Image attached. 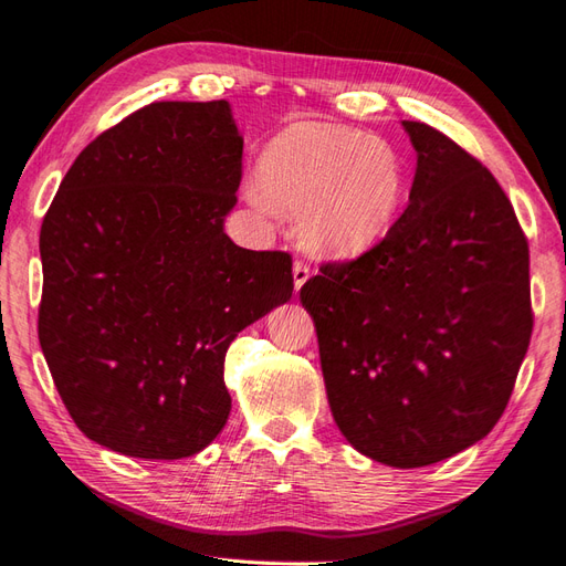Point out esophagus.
Instances as JSON below:
<instances>
[{
    "mask_svg": "<svg viewBox=\"0 0 566 566\" xmlns=\"http://www.w3.org/2000/svg\"><path fill=\"white\" fill-rule=\"evenodd\" d=\"M308 277H311V265L305 263V261H296L294 263V286H296V292L305 282H308Z\"/></svg>",
    "mask_w": 566,
    "mask_h": 566,
    "instance_id": "1",
    "label": "esophagus"
}]
</instances>
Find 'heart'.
Instances as JSON below:
<instances>
[{
	"label": "heart",
	"instance_id": "1",
	"mask_svg": "<svg viewBox=\"0 0 566 566\" xmlns=\"http://www.w3.org/2000/svg\"><path fill=\"white\" fill-rule=\"evenodd\" d=\"M402 193L406 170L389 142L344 125L298 123L265 147L251 201L301 211L305 244L325 255L353 258L394 230Z\"/></svg>",
	"mask_w": 566,
	"mask_h": 566
}]
</instances>
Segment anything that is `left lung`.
I'll return each mask as SVG.
<instances>
[{
	"mask_svg": "<svg viewBox=\"0 0 566 566\" xmlns=\"http://www.w3.org/2000/svg\"><path fill=\"white\" fill-rule=\"evenodd\" d=\"M410 203L355 261L301 286L336 427L358 453L412 470L486 436L512 396L534 313L528 241L489 168L436 127Z\"/></svg>",
	"mask_w": 566,
	"mask_h": 566,
	"instance_id": "8db88e82",
	"label": "left lung"
}]
</instances>
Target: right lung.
Wrapping results in <instances>:
<instances>
[{
  "label": "right lung",
  "mask_w": 566,
  "mask_h": 566,
  "mask_svg": "<svg viewBox=\"0 0 566 566\" xmlns=\"http://www.w3.org/2000/svg\"><path fill=\"white\" fill-rule=\"evenodd\" d=\"M241 151L228 102H154L80 151L42 220L44 360L77 429L120 455L211 443L224 353L292 298V255L222 230Z\"/></svg>",
  "instance_id": "1"
}]
</instances>
